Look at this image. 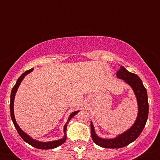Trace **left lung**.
Listing matches in <instances>:
<instances>
[{
  "instance_id": "1",
  "label": "left lung",
  "mask_w": 160,
  "mask_h": 160,
  "mask_svg": "<svg viewBox=\"0 0 160 160\" xmlns=\"http://www.w3.org/2000/svg\"><path fill=\"white\" fill-rule=\"evenodd\" d=\"M117 78L122 79L132 88L134 92L136 95L138 105V113L136 121L129 129L124 133L117 136L113 139L101 138L95 132L94 126L91 122V135L94 142L98 146L104 148H120L127 146L130 143L136 140L144 129L148 117V94L147 90L143 85L142 81L139 77L135 74L129 72L125 68L121 67L117 72Z\"/></svg>"
}]
</instances>
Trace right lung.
Masks as SVG:
<instances>
[{
  "label": "right lung",
  "instance_id": "obj_1",
  "mask_svg": "<svg viewBox=\"0 0 160 160\" xmlns=\"http://www.w3.org/2000/svg\"><path fill=\"white\" fill-rule=\"evenodd\" d=\"M33 69L34 68L28 70V71H26L25 73H23V74L19 77V78L18 79L17 82H16L15 86H14L13 88H12V92H11V95H10V104L11 119H12V122H13L14 126H15L16 130H17L18 133L19 134L20 136L22 137V138L25 142H27L28 144L32 145V146L34 147V148H38V149H53V148H56L57 147L62 145L66 141V129H67V123L68 122V121L71 120L73 117H74V116H75L78 113L79 111L73 112V113L70 115L68 120L67 123L65 125V127H64V133H65V136H64V138H62V139H60V140L49 141V142H40V141L34 140V139H32V138L29 137L28 135H26V134L22 130L19 128V126H18V124L16 123L15 117H14V112H13V102H14V98H15V95H16V91H17L18 87L19 86L20 83H21L22 80L24 78H25V75H27L28 73L32 72Z\"/></svg>",
  "mask_w": 160,
  "mask_h": 160
}]
</instances>
